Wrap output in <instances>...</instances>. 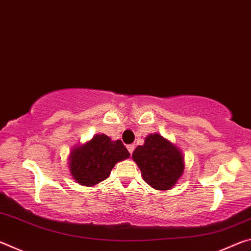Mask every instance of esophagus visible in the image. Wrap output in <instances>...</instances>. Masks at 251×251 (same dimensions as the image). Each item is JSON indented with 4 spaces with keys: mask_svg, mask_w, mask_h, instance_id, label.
Listing matches in <instances>:
<instances>
[{
    "mask_svg": "<svg viewBox=\"0 0 251 251\" xmlns=\"http://www.w3.org/2000/svg\"><path fill=\"white\" fill-rule=\"evenodd\" d=\"M134 148H135V146L133 145V144H131V145H127V150H128V151L130 152V154L134 151Z\"/></svg>",
    "mask_w": 251,
    "mask_h": 251,
    "instance_id": "esophagus-1",
    "label": "esophagus"
}]
</instances>
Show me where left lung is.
Returning <instances> with one entry per match:
<instances>
[{"instance_id":"left-lung-1","label":"left lung","mask_w":251,"mask_h":251,"mask_svg":"<svg viewBox=\"0 0 251 251\" xmlns=\"http://www.w3.org/2000/svg\"><path fill=\"white\" fill-rule=\"evenodd\" d=\"M131 157L141 169L143 179L157 190L172 189L184 174L181 151L157 133L147 135L144 145L136 147Z\"/></svg>"}]
</instances>
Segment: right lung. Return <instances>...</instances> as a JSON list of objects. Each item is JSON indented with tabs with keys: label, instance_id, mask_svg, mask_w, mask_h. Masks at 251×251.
I'll use <instances>...</instances> for the list:
<instances>
[{
	"label": "right lung",
	"instance_id": "add662e5",
	"mask_svg": "<svg viewBox=\"0 0 251 251\" xmlns=\"http://www.w3.org/2000/svg\"><path fill=\"white\" fill-rule=\"evenodd\" d=\"M129 156L120 139L112 141L107 135L96 134L70 151V173L79 185L93 187L108 178L115 164Z\"/></svg>",
	"mask_w": 251,
	"mask_h": 251
}]
</instances>
